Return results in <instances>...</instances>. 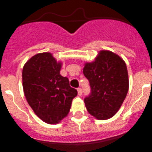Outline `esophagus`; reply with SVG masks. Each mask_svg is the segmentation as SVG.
I'll return each instance as SVG.
<instances>
[{
	"mask_svg": "<svg viewBox=\"0 0 152 152\" xmlns=\"http://www.w3.org/2000/svg\"><path fill=\"white\" fill-rule=\"evenodd\" d=\"M77 93H78V95L81 96V95H82V93H83L82 89H81V88H77Z\"/></svg>",
	"mask_w": 152,
	"mask_h": 152,
	"instance_id": "obj_1",
	"label": "esophagus"
}]
</instances>
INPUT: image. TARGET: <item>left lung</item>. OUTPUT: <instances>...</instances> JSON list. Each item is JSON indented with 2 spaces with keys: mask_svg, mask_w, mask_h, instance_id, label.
<instances>
[{
  "mask_svg": "<svg viewBox=\"0 0 152 152\" xmlns=\"http://www.w3.org/2000/svg\"><path fill=\"white\" fill-rule=\"evenodd\" d=\"M89 80L91 93L84 98L88 113L98 119L113 116L124 101L129 90L126 64L110 51H101L83 70Z\"/></svg>",
  "mask_w": 152,
  "mask_h": 152,
  "instance_id": "8db88e82",
  "label": "left lung"
}]
</instances>
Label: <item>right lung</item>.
Returning a JSON list of instances; mask_svg holds the SVG:
<instances>
[{"label": "right lung", "instance_id": "obj_1", "mask_svg": "<svg viewBox=\"0 0 152 152\" xmlns=\"http://www.w3.org/2000/svg\"><path fill=\"white\" fill-rule=\"evenodd\" d=\"M61 63L51 53L32 57L23 69V88L29 105L45 123L56 124L69 113L77 91L60 75Z\"/></svg>", "mask_w": 152, "mask_h": 152}]
</instances>
